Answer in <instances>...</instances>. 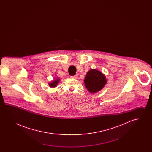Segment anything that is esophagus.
Masks as SVG:
<instances>
[{
	"label": "esophagus",
	"mask_w": 152,
	"mask_h": 152,
	"mask_svg": "<svg viewBox=\"0 0 152 152\" xmlns=\"http://www.w3.org/2000/svg\"><path fill=\"white\" fill-rule=\"evenodd\" d=\"M71 78L74 79H77V75H76L75 76H71Z\"/></svg>",
	"instance_id": "34e87169"
}]
</instances>
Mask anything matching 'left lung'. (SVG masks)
<instances>
[{"instance_id":"8db88e82","label":"left lung","mask_w":152,"mask_h":152,"mask_svg":"<svg viewBox=\"0 0 152 152\" xmlns=\"http://www.w3.org/2000/svg\"><path fill=\"white\" fill-rule=\"evenodd\" d=\"M107 82L105 75L96 69L89 70L84 80L85 87L91 94L101 91L107 84Z\"/></svg>"}]
</instances>
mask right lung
<instances>
[{
    "label": "right lung",
    "instance_id": "obj_1",
    "mask_svg": "<svg viewBox=\"0 0 152 152\" xmlns=\"http://www.w3.org/2000/svg\"><path fill=\"white\" fill-rule=\"evenodd\" d=\"M60 79H53L52 81H50V83H48V86L51 88H55V87H57V86L58 84V83L60 82Z\"/></svg>",
    "mask_w": 152,
    "mask_h": 152
}]
</instances>
